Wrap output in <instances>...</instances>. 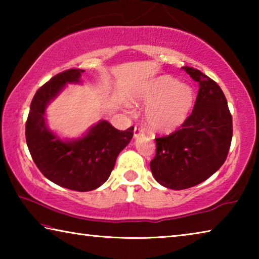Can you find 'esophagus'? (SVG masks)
<instances>
[{"instance_id":"esophagus-1","label":"esophagus","mask_w":259,"mask_h":259,"mask_svg":"<svg viewBox=\"0 0 259 259\" xmlns=\"http://www.w3.org/2000/svg\"><path fill=\"white\" fill-rule=\"evenodd\" d=\"M143 135H144L143 129H140V128H138V126H136V128L134 129V138H139V137H142Z\"/></svg>"}]
</instances>
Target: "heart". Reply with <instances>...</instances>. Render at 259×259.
I'll return each mask as SVG.
<instances>
[{"mask_svg": "<svg viewBox=\"0 0 259 259\" xmlns=\"http://www.w3.org/2000/svg\"><path fill=\"white\" fill-rule=\"evenodd\" d=\"M137 104L147 105L146 123L156 133H171L187 120L194 106L195 94L187 84L169 75L145 83L135 96Z\"/></svg>", "mask_w": 259, "mask_h": 259, "instance_id": "b5f03b06", "label": "heart"}]
</instances>
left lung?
<instances>
[{"label": "left lung", "instance_id": "1", "mask_svg": "<svg viewBox=\"0 0 259 259\" xmlns=\"http://www.w3.org/2000/svg\"><path fill=\"white\" fill-rule=\"evenodd\" d=\"M183 71L199 83L194 108L181 129L155 138L156 154L150 164L155 181L176 191L212 176L226 160L233 134L227 100L217 83L199 69Z\"/></svg>", "mask_w": 259, "mask_h": 259}]
</instances>
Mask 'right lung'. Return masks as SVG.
Listing matches in <instances>:
<instances>
[{
    "mask_svg": "<svg viewBox=\"0 0 259 259\" xmlns=\"http://www.w3.org/2000/svg\"><path fill=\"white\" fill-rule=\"evenodd\" d=\"M83 69H68L50 78L36 91L26 122V142L33 161L45 176L61 187L88 192L102 186L120 152L134 136V128L120 131L100 120L81 137L61 138L50 130L46 112L67 84L81 83Z\"/></svg>",
    "mask_w": 259,
    "mask_h": 259,
    "instance_id": "obj_1",
    "label": "right lung"
}]
</instances>
